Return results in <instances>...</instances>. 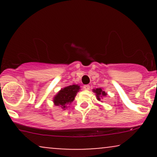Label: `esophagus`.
<instances>
[{"label":"esophagus","mask_w":157,"mask_h":157,"mask_svg":"<svg viewBox=\"0 0 157 157\" xmlns=\"http://www.w3.org/2000/svg\"><path fill=\"white\" fill-rule=\"evenodd\" d=\"M83 89L85 90H89L90 89V86L89 85H85V86H83Z\"/></svg>","instance_id":"34e87169"}]
</instances>
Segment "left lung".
<instances>
[{
  "label": "left lung",
  "mask_w": 157,
  "mask_h": 157,
  "mask_svg": "<svg viewBox=\"0 0 157 157\" xmlns=\"http://www.w3.org/2000/svg\"><path fill=\"white\" fill-rule=\"evenodd\" d=\"M93 91L94 92L96 93L97 100H100V99H101L102 97H105L106 96V94H107L105 91H102V89H94Z\"/></svg>",
  "instance_id": "left-lung-1"
}]
</instances>
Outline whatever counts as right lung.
Returning a JSON list of instances; mask_svg holds the SVG:
<instances>
[{"label":"right lung","mask_w":157,"mask_h":157,"mask_svg":"<svg viewBox=\"0 0 157 157\" xmlns=\"http://www.w3.org/2000/svg\"><path fill=\"white\" fill-rule=\"evenodd\" d=\"M80 86L77 85H71V86L65 87L57 93L54 98V103L55 105H59L65 109L67 105L73 102L77 93L80 91Z\"/></svg>","instance_id":"1"}]
</instances>
